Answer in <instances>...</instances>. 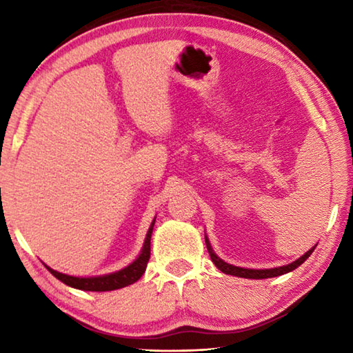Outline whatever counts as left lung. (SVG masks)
Segmentation results:
<instances>
[{"instance_id":"left-lung-1","label":"left lung","mask_w":353,"mask_h":353,"mask_svg":"<svg viewBox=\"0 0 353 353\" xmlns=\"http://www.w3.org/2000/svg\"><path fill=\"white\" fill-rule=\"evenodd\" d=\"M205 244H207V249H208V254H210L212 261L214 263V265H216V268L221 272L230 274V276H236V277H244V279H270V277L282 276V274L290 272L292 270H296L297 266H301L302 263L305 261L314 250V248L310 249L305 255H302L301 259H297L296 261H292L291 265H286V266L274 268V270H246V268H238V266L229 265V263L221 260L219 256L213 252V249L210 246V243H208L207 236H205Z\"/></svg>"}]
</instances>
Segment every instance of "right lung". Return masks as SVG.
Masks as SVG:
<instances>
[{"instance_id": "obj_1", "label": "right lung", "mask_w": 353, "mask_h": 353, "mask_svg": "<svg viewBox=\"0 0 353 353\" xmlns=\"http://www.w3.org/2000/svg\"><path fill=\"white\" fill-rule=\"evenodd\" d=\"M154 223L155 219L152 221L151 227H149L146 240H145V246H143L139 259H137L132 265H129L121 271L107 274V276H101V277L82 279V277L67 276V274L57 272L54 270H51V268H48V270H50L52 276L61 280V282H63L65 285L73 286V288L83 290V291H112V290H119V288H124V286L132 285L146 271V265L149 261V256H151V235H152Z\"/></svg>"}]
</instances>
